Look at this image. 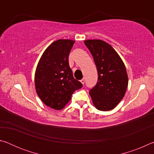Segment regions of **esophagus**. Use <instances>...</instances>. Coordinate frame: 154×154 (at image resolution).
Wrapping results in <instances>:
<instances>
[{
    "label": "esophagus",
    "instance_id": "obj_1",
    "mask_svg": "<svg viewBox=\"0 0 154 154\" xmlns=\"http://www.w3.org/2000/svg\"><path fill=\"white\" fill-rule=\"evenodd\" d=\"M81 82H82V84L83 85L85 83V79H82V80H81Z\"/></svg>",
    "mask_w": 154,
    "mask_h": 154
}]
</instances>
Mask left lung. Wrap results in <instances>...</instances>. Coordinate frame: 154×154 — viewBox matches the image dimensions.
<instances>
[{"instance_id":"1","label":"left lung","mask_w":154,"mask_h":154,"mask_svg":"<svg viewBox=\"0 0 154 154\" xmlns=\"http://www.w3.org/2000/svg\"><path fill=\"white\" fill-rule=\"evenodd\" d=\"M97 68L98 82L90 91L95 107L100 111L113 109L124 98L128 84L126 69L117 51L105 41H84Z\"/></svg>"}]
</instances>
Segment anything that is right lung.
<instances>
[{
	"instance_id": "obj_1",
	"label": "right lung",
	"mask_w": 154,
	"mask_h": 154,
	"mask_svg": "<svg viewBox=\"0 0 154 154\" xmlns=\"http://www.w3.org/2000/svg\"><path fill=\"white\" fill-rule=\"evenodd\" d=\"M75 41L59 39L44 51L35 75L36 92L45 105L60 110L83 85L73 77L69 56Z\"/></svg>"
}]
</instances>
